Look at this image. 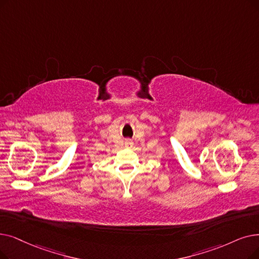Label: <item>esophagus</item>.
<instances>
[{"label":"esophagus","mask_w":259,"mask_h":259,"mask_svg":"<svg viewBox=\"0 0 259 259\" xmlns=\"http://www.w3.org/2000/svg\"><path fill=\"white\" fill-rule=\"evenodd\" d=\"M126 144H127V145H132V142H131V141H128Z\"/></svg>","instance_id":"1"}]
</instances>
